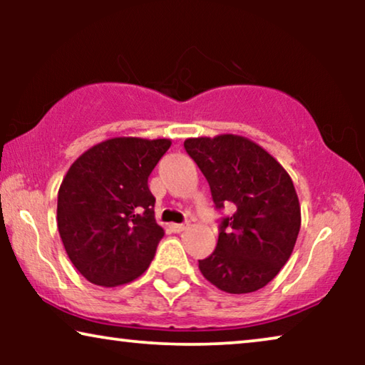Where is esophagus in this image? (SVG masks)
Listing matches in <instances>:
<instances>
[{
    "label": "esophagus",
    "instance_id": "obj_1",
    "mask_svg": "<svg viewBox=\"0 0 365 365\" xmlns=\"http://www.w3.org/2000/svg\"><path fill=\"white\" fill-rule=\"evenodd\" d=\"M171 229L174 232H182L187 229V224H171Z\"/></svg>",
    "mask_w": 365,
    "mask_h": 365
}]
</instances>
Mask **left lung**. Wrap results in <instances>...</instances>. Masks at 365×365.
Here are the masks:
<instances>
[{
  "mask_svg": "<svg viewBox=\"0 0 365 365\" xmlns=\"http://www.w3.org/2000/svg\"><path fill=\"white\" fill-rule=\"evenodd\" d=\"M184 148L207 179L216 209H234L199 271L224 292L259 291L289 261L301 229L291 176L266 149L236 134L189 138Z\"/></svg>",
  "mask_w": 365,
  "mask_h": 365,
  "instance_id": "left-lung-1",
  "label": "left lung"
}]
</instances>
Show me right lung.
<instances>
[{
	"label": "right lung",
	"mask_w": 365,
	"mask_h": 365,
	"mask_svg": "<svg viewBox=\"0 0 365 365\" xmlns=\"http://www.w3.org/2000/svg\"><path fill=\"white\" fill-rule=\"evenodd\" d=\"M169 146L171 139H106L68 169L58 192V231L89 282L121 286L151 264L164 229L154 219L148 178Z\"/></svg>",
	"instance_id": "obj_1"
}]
</instances>
